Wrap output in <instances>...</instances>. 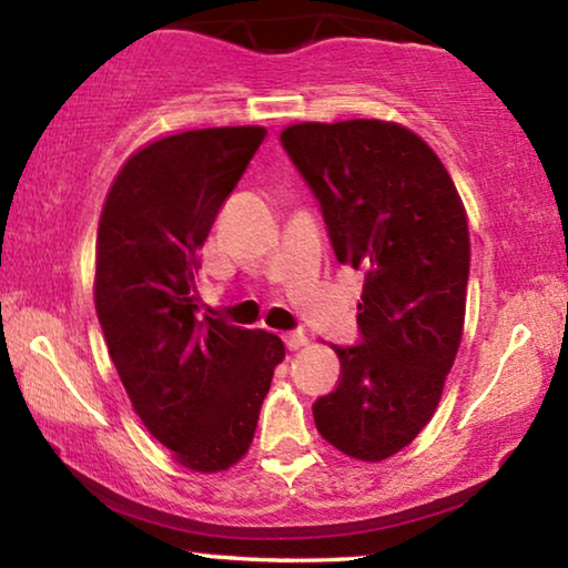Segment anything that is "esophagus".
Instances as JSON below:
<instances>
[{
  "label": "esophagus",
  "instance_id": "obj_1",
  "mask_svg": "<svg viewBox=\"0 0 568 568\" xmlns=\"http://www.w3.org/2000/svg\"><path fill=\"white\" fill-rule=\"evenodd\" d=\"M283 342L287 349H301L303 345H306V334L303 332H287L283 334Z\"/></svg>",
  "mask_w": 568,
  "mask_h": 568
}]
</instances>
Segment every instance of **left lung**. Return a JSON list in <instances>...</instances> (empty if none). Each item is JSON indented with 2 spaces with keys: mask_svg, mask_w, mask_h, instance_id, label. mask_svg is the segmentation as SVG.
Returning <instances> with one entry per match:
<instances>
[{
  "mask_svg": "<svg viewBox=\"0 0 568 568\" xmlns=\"http://www.w3.org/2000/svg\"><path fill=\"white\" fill-rule=\"evenodd\" d=\"M281 143L337 260L365 273L361 342L334 347L342 378L314 402L316 429L349 458H390L433 419L460 347L466 211L435 151L404 125L295 123Z\"/></svg>",
  "mask_w": 568,
  "mask_h": 568,
  "instance_id": "left-lung-1",
  "label": "left lung"
}]
</instances>
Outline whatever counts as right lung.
Segmentation results:
<instances>
[{"label": "right lung", "mask_w": 568, "mask_h": 568, "mask_svg": "<svg viewBox=\"0 0 568 568\" xmlns=\"http://www.w3.org/2000/svg\"><path fill=\"white\" fill-rule=\"evenodd\" d=\"M267 131L203 128L135 151L98 229L94 306L143 427L197 474L250 450L281 337L197 314L201 246Z\"/></svg>", "instance_id": "add662e5"}]
</instances>
